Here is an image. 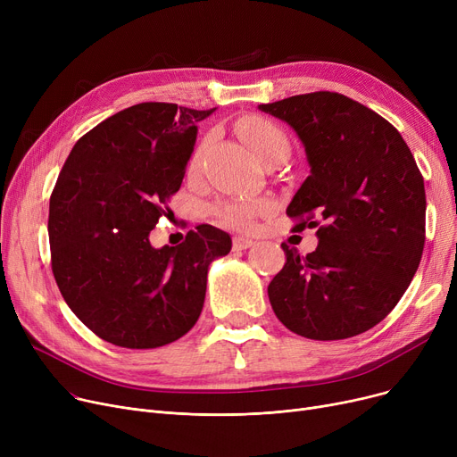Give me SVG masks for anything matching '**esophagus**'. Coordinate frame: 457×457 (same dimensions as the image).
<instances>
[{"label":"esophagus","mask_w":457,"mask_h":457,"mask_svg":"<svg viewBox=\"0 0 457 457\" xmlns=\"http://www.w3.org/2000/svg\"><path fill=\"white\" fill-rule=\"evenodd\" d=\"M253 245H255V241L250 237H245V235L233 237V248L235 250H246V248H252Z\"/></svg>","instance_id":"1"}]
</instances>
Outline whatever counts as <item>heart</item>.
<instances>
[{"label":"heart","mask_w":457,"mask_h":457,"mask_svg":"<svg viewBox=\"0 0 457 457\" xmlns=\"http://www.w3.org/2000/svg\"><path fill=\"white\" fill-rule=\"evenodd\" d=\"M238 131H241L243 138L250 144L262 161L274 152L289 150V138H287L283 129L272 124L270 120L259 118V116H246L238 122ZM205 146H207V140H204L195 150V154H192L190 164H188L190 170H196L200 166ZM267 207L269 204L262 200H233L219 207V216L229 226L250 228L255 220V216L261 211H265Z\"/></svg>","instance_id":"obj_1"}]
</instances>
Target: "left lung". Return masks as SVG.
<instances>
[{
  "instance_id": "8db88e82",
  "label": "left lung",
  "mask_w": 457,
  "mask_h": 457,
  "mask_svg": "<svg viewBox=\"0 0 457 457\" xmlns=\"http://www.w3.org/2000/svg\"><path fill=\"white\" fill-rule=\"evenodd\" d=\"M302 140L311 174L287 214L317 228L305 257L281 245L285 265L269 285L276 317L315 341H339L386 319L410 287L424 250L426 192L402 135L372 109L337 92L262 104ZM306 219L303 220V216Z\"/></svg>"
}]
</instances>
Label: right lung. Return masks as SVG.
Returning a JSON list of instances; mask_svg holds the SVG:
<instances>
[{
	"label": "right lung",
	"instance_id": "obj_1",
	"mask_svg": "<svg viewBox=\"0 0 457 457\" xmlns=\"http://www.w3.org/2000/svg\"><path fill=\"white\" fill-rule=\"evenodd\" d=\"M196 111L148 102L120 111L71 148L50 198L52 270L74 315L122 348H159L196 324L207 270L231 237L209 224L179 246L150 231L179 190L195 152Z\"/></svg>",
	"mask_w": 457,
	"mask_h": 457
}]
</instances>
